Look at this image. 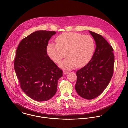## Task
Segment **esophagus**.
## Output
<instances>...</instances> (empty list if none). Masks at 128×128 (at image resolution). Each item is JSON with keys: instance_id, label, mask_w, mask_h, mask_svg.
<instances>
[{"instance_id": "obj_1", "label": "esophagus", "mask_w": 128, "mask_h": 128, "mask_svg": "<svg viewBox=\"0 0 128 128\" xmlns=\"http://www.w3.org/2000/svg\"><path fill=\"white\" fill-rule=\"evenodd\" d=\"M69 73V71H64V72H63V74H64V75H66V74H68Z\"/></svg>"}]
</instances>
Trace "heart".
Segmentation results:
<instances>
[{"instance_id":"b5f03b06","label":"heart","mask_w":128,"mask_h":128,"mask_svg":"<svg viewBox=\"0 0 128 128\" xmlns=\"http://www.w3.org/2000/svg\"><path fill=\"white\" fill-rule=\"evenodd\" d=\"M56 45L50 44L48 53L56 63H59L66 56H68L61 64L64 69H70L75 66L82 67L91 60L95 50V42L90 36L69 32L60 35L56 40Z\"/></svg>"}]
</instances>
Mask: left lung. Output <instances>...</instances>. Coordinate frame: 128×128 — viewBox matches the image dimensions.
<instances>
[{"label": "left lung", "mask_w": 128, "mask_h": 128, "mask_svg": "<svg viewBox=\"0 0 128 128\" xmlns=\"http://www.w3.org/2000/svg\"><path fill=\"white\" fill-rule=\"evenodd\" d=\"M89 32L96 42V51L89 63L77 71L75 86L78 94L88 100L98 97L107 88L113 75L115 62L111 46L102 36Z\"/></svg>", "instance_id": "left-lung-1"}]
</instances>
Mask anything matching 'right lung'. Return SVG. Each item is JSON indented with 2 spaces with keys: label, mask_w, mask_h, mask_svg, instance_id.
<instances>
[{
  "label": "right lung",
  "mask_w": 128,
  "mask_h": 128,
  "mask_svg": "<svg viewBox=\"0 0 128 128\" xmlns=\"http://www.w3.org/2000/svg\"><path fill=\"white\" fill-rule=\"evenodd\" d=\"M54 31H36L20 43L14 69L23 92L38 102L48 101L55 94L63 71L48 55L47 47Z\"/></svg>",
  "instance_id": "add662e5"
}]
</instances>
